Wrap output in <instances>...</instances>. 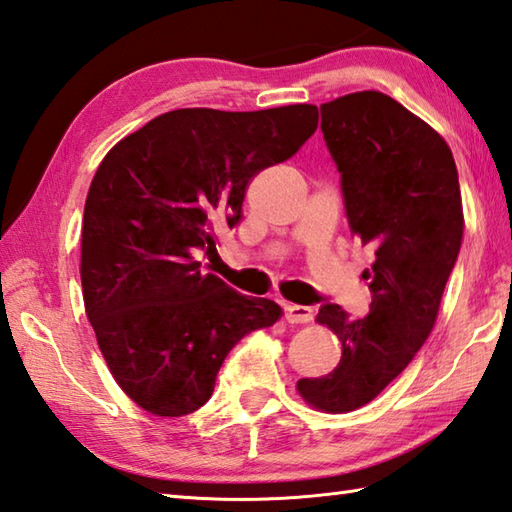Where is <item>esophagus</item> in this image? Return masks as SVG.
<instances>
[{
    "instance_id": "1",
    "label": "esophagus",
    "mask_w": 512,
    "mask_h": 512,
    "mask_svg": "<svg viewBox=\"0 0 512 512\" xmlns=\"http://www.w3.org/2000/svg\"><path fill=\"white\" fill-rule=\"evenodd\" d=\"M286 321L288 323H310L312 308L308 306H286Z\"/></svg>"
}]
</instances>
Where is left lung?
<instances>
[{"label":"left lung","instance_id":"left-lung-1","mask_svg":"<svg viewBox=\"0 0 512 512\" xmlns=\"http://www.w3.org/2000/svg\"><path fill=\"white\" fill-rule=\"evenodd\" d=\"M325 145L341 173L350 233L374 250L363 319L330 303L317 323L341 341L328 376L301 378L299 396L325 413L372 402L427 341L458 259L464 211L458 169L436 129L391 96L365 90L321 105Z\"/></svg>","mask_w":512,"mask_h":512}]
</instances>
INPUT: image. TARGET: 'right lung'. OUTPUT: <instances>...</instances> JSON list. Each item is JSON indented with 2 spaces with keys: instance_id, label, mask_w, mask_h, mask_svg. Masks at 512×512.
<instances>
[{
  "instance_id": "obj_1",
  "label": "right lung",
  "mask_w": 512,
  "mask_h": 512,
  "mask_svg": "<svg viewBox=\"0 0 512 512\" xmlns=\"http://www.w3.org/2000/svg\"><path fill=\"white\" fill-rule=\"evenodd\" d=\"M317 105L259 112L184 107L107 151L81 226L85 314L116 385L180 418L211 398L226 354L281 308L204 273L215 231L235 226L250 180L317 132Z\"/></svg>"
}]
</instances>
